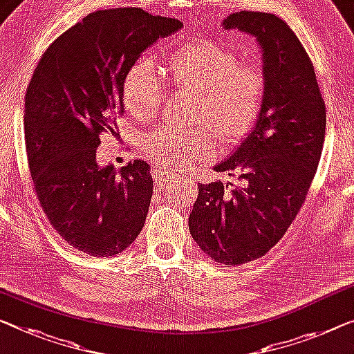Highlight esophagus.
Listing matches in <instances>:
<instances>
[{
	"mask_svg": "<svg viewBox=\"0 0 354 354\" xmlns=\"http://www.w3.org/2000/svg\"><path fill=\"white\" fill-rule=\"evenodd\" d=\"M152 178H154V181L157 184H162V183H168V181H178V176L173 175L167 170V168H152Z\"/></svg>",
	"mask_w": 354,
	"mask_h": 354,
	"instance_id": "1",
	"label": "esophagus"
}]
</instances>
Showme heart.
Instances as JSON below:
<instances>
[{
  "label": "heart",
  "mask_w": 354,
  "mask_h": 354,
  "mask_svg": "<svg viewBox=\"0 0 354 354\" xmlns=\"http://www.w3.org/2000/svg\"><path fill=\"white\" fill-rule=\"evenodd\" d=\"M241 60L240 50L227 42L198 39L179 46L167 65L176 91L197 95L194 122L209 126L225 145H236L250 136L266 106V70L257 62ZM122 100L135 118H147L165 103V82L151 59L140 57L125 71ZM141 149L149 159L183 168L213 156L214 138L207 127L165 125L143 135Z\"/></svg>",
  "instance_id": "heart-1"
}]
</instances>
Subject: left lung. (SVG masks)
<instances>
[{"label": "left lung", "instance_id": "8db88e82", "mask_svg": "<svg viewBox=\"0 0 354 354\" xmlns=\"http://www.w3.org/2000/svg\"><path fill=\"white\" fill-rule=\"evenodd\" d=\"M223 24L259 41L267 98L256 129L216 167L240 184H200L189 230L211 259L240 266L270 251L302 208L323 152L326 104L313 63L284 20L241 10Z\"/></svg>", "mask_w": 354, "mask_h": 354}]
</instances>
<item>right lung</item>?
Instances as JSON below:
<instances>
[{"label":"right lung","instance_id":"add662e5","mask_svg":"<svg viewBox=\"0 0 354 354\" xmlns=\"http://www.w3.org/2000/svg\"><path fill=\"white\" fill-rule=\"evenodd\" d=\"M178 19L140 8L97 10L42 54L25 95V146L36 197L68 245L95 257L124 251L143 229L151 167L97 165L103 133L124 114L122 81L146 47L175 33Z\"/></svg>","mask_w":354,"mask_h":354}]
</instances>
